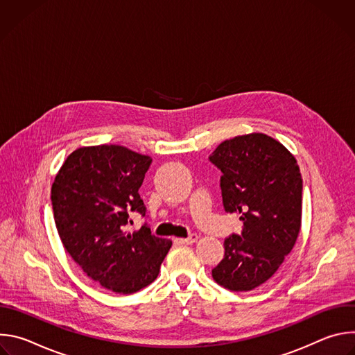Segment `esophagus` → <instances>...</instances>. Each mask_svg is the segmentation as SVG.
I'll return each mask as SVG.
<instances>
[{
    "label": "esophagus",
    "mask_w": 355,
    "mask_h": 355,
    "mask_svg": "<svg viewBox=\"0 0 355 355\" xmlns=\"http://www.w3.org/2000/svg\"><path fill=\"white\" fill-rule=\"evenodd\" d=\"M198 240V236L196 234H189L188 237H185V239H180V243H182V244H192V243H195Z\"/></svg>",
    "instance_id": "34e87169"
}]
</instances>
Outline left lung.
<instances>
[{
	"instance_id": "left-lung-1",
	"label": "left lung",
	"mask_w": 355,
	"mask_h": 355,
	"mask_svg": "<svg viewBox=\"0 0 355 355\" xmlns=\"http://www.w3.org/2000/svg\"><path fill=\"white\" fill-rule=\"evenodd\" d=\"M220 171L223 208L240 214L214 279L234 292L268 281L293 248L302 223V175L291 151L264 133L222 141L209 156Z\"/></svg>"
}]
</instances>
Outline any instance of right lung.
<instances>
[{
    "label": "right lung",
    "instance_id": "add662e5",
    "mask_svg": "<svg viewBox=\"0 0 355 355\" xmlns=\"http://www.w3.org/2000/svg\"><path fill=\"white\" fill-rule=\"evenodd\" d=\"M151 164L123 146L74 150L52 185L60 240L83 271L116 293H135L153 282L171 247L143 225L128 233L130 212L146 214L139 188Z\"/></svg>",
    "mask_w": 355,
    "mask_h": 355
}]
</instances>
